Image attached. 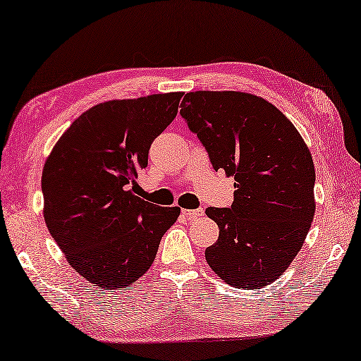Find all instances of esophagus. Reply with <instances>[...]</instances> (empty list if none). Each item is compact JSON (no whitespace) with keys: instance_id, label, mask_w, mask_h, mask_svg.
Listing matches in <instances>:
<instances>
[{"instance_id":"esophagus-1","label":"esophagus","mask_w":361,"mask_h":361,"mask_svg":"<svg viewBox=\"0 0 361 361\" xmlns=\"http://www.w3.org/2000/svg\"><path fill=\"white\" fill-rule=\"evenodd\" d=\"M182 214H184L185 217H188V219H195V217H201V216H204V209H182Z\"/></svg>"}]
</instances>
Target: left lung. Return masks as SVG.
<instances>
[{
  "label": "left lung",
  "mask_w": 361,
  "mask_h": 361,
  "mask_svg": "<svg viewBox=\"0 0 361 361\" xmlns=\"http://www.w3.org/2000/svg\"><path fill=\"white\" fill-rule=\"evenodd\" d=\"M214 169L235 177L231 207H207L219 225L206 262L231 287H267L298 255L315 212L311 150L295 125L262 97L190 92L180 104Z\"/></svg>",
  "instance_id": "obj_1"
}]
</instances>
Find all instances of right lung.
<instances>
[{"mask_svg":"<svg viewBox=\"0 0 361 361\" xmlns=\"http://www.w3.org/2000/svg\"><path fill=\"white\" fill-rule=\"evenodd\" d=\"M184 92L111 99L74 120L42 169L44 220L68 263L93 286L123 290L147 273L180 207L131 190L150 144L177 116Z\"/></svg>","mask_w":361,"mask_h":361,"instance_id":"1","label":"right lung"}]
</instances>
